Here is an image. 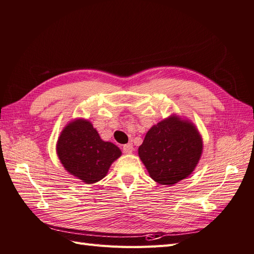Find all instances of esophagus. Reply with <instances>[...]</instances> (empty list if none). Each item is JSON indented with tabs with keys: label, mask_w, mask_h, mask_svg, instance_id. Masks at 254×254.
I'll return each mask as SVG.
<instances>
[{
	"label": "esophagus",
	"mask_w": 254,
	"mask_h": 254,
	"mask_svg": "<svg viewBox=\"0 0 254 254\" xmlns=\"http://www.w3.org/2000/svg\"><path fill=\"white\" fill-rule=\"evenodd\" d=\"M122 150L125 153H131L133 151V144L132 142H128L127 145H123Z\"/></svg>",
	"instance_id": "obj_1"
}]
</instances>
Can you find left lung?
Instances as JSON below:
<instances>
[{
	"label": "left lung",
	"instance_id": "obj_1",
	"mask_svg": "<svg viewBox=\"0 0 254 254\" xmlns=\"http://www.w3.org/2000/svg\"><path fill=\"white\" fill-rule=\"evenodd\" d=\"M201 150L200 135L192 123L171 117L149 129L138 154L154 181L172 186L194 171Z\"/></svg>",
	"mask_w": 254,
	"mask_h": 254
}]
</instances>
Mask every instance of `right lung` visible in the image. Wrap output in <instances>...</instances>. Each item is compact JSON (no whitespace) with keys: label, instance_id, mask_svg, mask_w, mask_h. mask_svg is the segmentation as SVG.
Returning a JSON list of instances; mask_svg holds the SVG:
<instances>
[{"label":"right lung","instance_id":"1","mask_svg":"<svg viewBox=\"0 0 254 254\" xmlns=\"http://www.w3.org/2000/svg\"><path fill=\"white\" fill-rule=\"evenodd\" d=\"M57 153L69 174L86 184H94L106 176L120 149L101 139L87 120H76L65 127L57 145Z\"/></svg>","mask_w":254,"mask_h":254}]
</instances>
